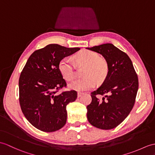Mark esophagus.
<instances>
[{
	"label": "esophagus",
	"mask_w": 155,
	"mask_h": 155,
	"mask_svg": "<svg viewBox=\"0 0 155 155\" xmlns=\"http://www.w3.org/2000/svg\"><path fill=\"white\" fill-rule=\"evenodd\" d=\"M84 93L83 92H78V93H77V96H78V98H80V97Z\"/></svg>",
	"instance_id": "esophagus-1"
}]
</instances>
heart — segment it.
Here are the masks:
<instances>
[{
  "instance_id": "heart-1",
  "label": "heart",
  "mask_w": 155,
  "mask_h": 155,
  "mask_svg": "<svg viewBox=\"0 0 155 155\" xmlns=\"http://www.w3.org/2000/svg\"><path fill=\"white\" fill-rule=\"evenodd\" d=\"M74 59L77 63L86 65L83 73L85 77L69 84L70 88L78 91H88L94 87L96 81L100 83L105 80L108 73V67L106 61L100 59L97 53L90 50H82L74 56ZM58 68L65 80L71 81L74 78V66L69 58L64 57L61 59Z\"/></svg>"
}]
</instances>
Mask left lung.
Masks as SVG:
<instances>
[{
  "label": "left lung",
  "mask_w": 155,
  "mask_h": 155,
  "mask_svg": "<svg viewBox=\"0 0 155 155\" xmlns=\"http://www.w3.org/2000/svg\"><path fill=\"white\" fill-rule=\"evenodd\" d=\"M86 49L101 54L108 67L102 85L91 92L92 102L86 107L87 119L97 128L114 129L127 117L134 106L139 88L137 75L129 56L113 44ZM97 95L105 96L100 101Z\"/></svg>",
  "instance_id": "1"
}]
</instances>
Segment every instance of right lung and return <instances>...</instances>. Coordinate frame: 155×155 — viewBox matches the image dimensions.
<instances>
[{
    "mask_svg": "<svg viewBox=\"0 0 155 155\" xmlns=\"http://www.w3.org/2000/svg\"><path fill=\"white\" fill-rule=\"evenodd\" d=\"M80 50L49 44L29 57L19 78L21 111L30 123L39 130L53 132L66 124V107L77 98L75 91L57 92L67 83L58 68L59 61Z\"/></svg>",
    "mask_w": 155,
    "mask_h": 155,
    "instance_id": "add662e5",
    "label": "right lung"
}]
</instances>
